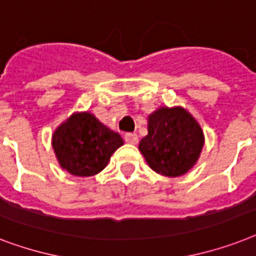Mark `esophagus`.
Wrapping results in <instances>:
<instances>
[{
  "label": "esophagus",
  "instance_id": "esophagus-1",
  "mask_svg": "<svg viewBox=\"0 0 256 256\" xmlns=\"http://www.w3.org/2000/svg\"><path fill=\"white\" fill-rule=\"evenodd\" d=\"M124 140H126V142H128V144H138V138L136 134H126Z\"/></svg>",
  "mask_w": 256,
  "mask_h": 256
}]
</instances>
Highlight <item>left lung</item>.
I'll return each mask as SVG.
<instances>
[{
    "label": "left lung",
    "mask_w": 256,
    "mask_h": 256,
    "mask_svg": "<svg viewBox=\"0 0 256 256\" xmlns=\"http://www.w3.org/2000/svg\"><path fill=\"white\" fill-rule=\"evenodd\" d=\"M205 144L204 130L182 107H160L148 116V134L138 150L149 168L166 177H180L197 164Z\"/></svg>",
    "instance_id": "left-lung-1"
}]
</instances>
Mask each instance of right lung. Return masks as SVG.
Wrapping results in <instances>:
<instances>
[{"label": "right lung", "instance_id": "1", "mask_svg": "<svg viewBox=\"0 0 256 256\" xmlns=\"http://www.w3.org/2000/svg\"><path fill=\"white\" fill-rule=\"evenodd\" d=\"M122 144L118 132L110 130L88 111L74 112L51 138L60 168L78 177L100 173Z\"/></svg>", "mask_w": 256, "mask_h": 256}]
</instances>
